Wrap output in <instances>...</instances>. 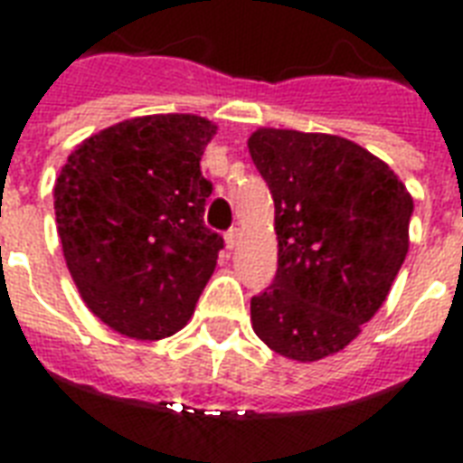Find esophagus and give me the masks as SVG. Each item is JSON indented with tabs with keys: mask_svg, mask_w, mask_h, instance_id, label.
I'll return each instance as SVG.
<instances>
[{
	"mask_svg": "<svg viewBox=\"0 0 463 463\" xmlns=\"http://www.w3.org/2000/svg\"><path fill=\"white\" fill-rule=\"evenodd\" d=\"M238 240H240L238 228H231V231L225 232V245H228V250H232V247L238 245Z\"/></svg>",
	"mask_w": 463,
	"mask_h": 463,
	"instance_id": "1",
	"label": "esophagus"
}]
</instances>
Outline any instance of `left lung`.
<instances>
[{
  "instance_id": "obj_1",
  "label": "left lung",
  "mask_w": 463,
  "mask_h": 463,
  "mask_svg": "<svg viewBox=\"0 0 463 463\" xmlns=\"http://www.w3.org/2000/svg\"><path fill=\"white\" fill-rule=\"evenodd\" d=\"M250 154L279 235L274 281L250 303L254 334L286 358H326L387 300L413 199L387 163L341 137L257 129Z\"/></svg>"
}]
</instances>
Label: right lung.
Here are the masks:
<instances>
[{
    "label": "right lung",
    "mask_w": 463,
    "mask_h": 463,
    "mask_svg": "<svg viewBox=\"0 0 463 463\" xmlns=\"http://www.w3.org/2000/svg\"><path fill=\"white\" fill-rule=\"evenodd\" d=\"M216 134L196 115H148L76 146L54 182V216L83 303L141 341L180 331L216 269L223 238L203 225L199 160Z\"/></svg>",
    "instance_id": "1"
}]
</instances>
